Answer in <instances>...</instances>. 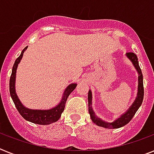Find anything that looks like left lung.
Listing matches in <instances>:
<instances>
[{"instance_id":"obj_1","label":"left lung","mask_w":154,"mask_h":154,"mask_svg":"<svg viewBox=\"0 0 154 154\" xmlns=\"http://www.w3.org/2000/svg\"><path fill=\"white\" fill-rule=\"evenodd\" d=\"M126 57L129 58L132 64L136 69L137 72L138 73V86H137V94L136 99L134 100V103L130 105V107L126 110V112L122 113L118 118L113 121L112 122H107L102 120L101 118L98 117L95 114L93 107H92V91L89 89V94H88V102H89V112L90 114L92 122L94 124L98 125V126L103 127L105 129H118L121 127L124 126L128 124L131 119L134 117L136 112L141 106V103L143 101L144 97V87H143V76L140 66H139L138 59L135 53H126Z\"/></svg>"}]
</instances>
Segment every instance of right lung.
Returning a JSON list of instances; mask_svg holds the SVG:
<instances>
[{"label": "right lung", "instance_id": "add662e5", "mask_svg": "<svg viewBox=\"0 0 154 154\" xmlns=\"http://www.w3.org/2000/svg\"><path fill=\"white\" fill-rule=\"evenodd\" d=\"M28 46L25 47L23 49L20 55L15 60V63L13 66V70H12V74L10 77V81H9V92H10L11 97L13 99L14 105H15L17 109L20 114L25 118L26 121L30 122H32L34 124L37 125H49L53 122H57L60 119L61 113L64 111L65 109V102L67 101L68 97L72 93L77 87V83H72L69 85L65 91L63 93L62 97L60 100V103L55 107H53L49 109H29L25 107L22 103L20 102V99L18 98L17 93H16L15 83H16V73H17V69L18 64L20 63V60L22 59L23 54L25 51L27 49Z\"/></svg>", "mask_w": 154, "mask_h": 154}]
</instances>
